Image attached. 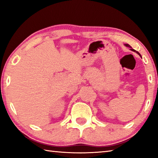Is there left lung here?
Here are the masks:
<instances>
[{"mask_svg": "<svg viewBox=\"0 0 158 158\" xmlns=\"http://www.w3.org/2000/svg\"><path fill=\"white\" fill-rule=\"evenodd\" d=\"M125 47H129V48H130V50L131 51H132V52H136V53H137V54L138 55H139V56L141 58V54H140V53H139L138 52H137V51H136V50H135V49H132V47H131V46H130V45H129V44H125Z\"/></svg>", "mask_w": 158, "mask_h": 158, "instance_id": "left-lung-1", "label": "left lung"}]
</instances>
